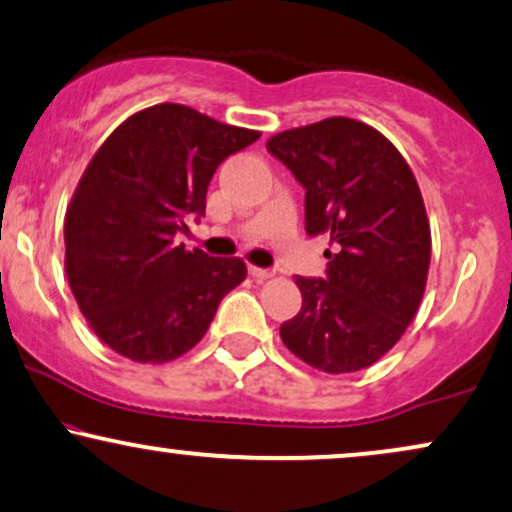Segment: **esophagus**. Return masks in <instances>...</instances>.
<instances>
[{
    "label": "esophagus",
    "instance_id": "obj_1",
    "mask_svg": "<svg viewBox=\"0 0 512 512\" xmlns=\"http://www.w3.org/2000/svg\"><path fill=\"white\" fill-rule=\"evenodd\" d=\"M250 276L255 281H264V279H272L274 272L272 269H262V267H250Z\"/></svg>",
    "mask_w": 512,
    "mask_h": 512
}]
</instances>
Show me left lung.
Wrapping results in <instances>:
<instances>
[{
	"label": "left lung",
	"mask_w": 512,
	"mask_h": 512,
	"mask_svg": "<svg viewBox=\"0 0 512 512\" xmlns=\"http://www.w3.org/2000/svg\"><path fill=\"white\" fill-rule=\"evenodd\" d=\"M305 188V231L326 233L324 279L295 276L303 307L281 341L329 374L357 372L405 334L427 286L432 233L408 162L367 123L334 116L269 138Z\"/></svg>",
	"instance_id": "left-lung-1"
}]
</instances>
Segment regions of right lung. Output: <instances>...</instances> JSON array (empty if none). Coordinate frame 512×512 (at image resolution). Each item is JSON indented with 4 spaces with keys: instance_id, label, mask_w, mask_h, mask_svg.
Listing matches in <instances>:
<instances>
[{
    "instance_id": "1",
    "label": "right lung",
    "mask_w": 512,
    "mask_h": 512,
    "mask_svg": "<svg viewBox=\"0 0 512 512\" xmlns=\"http://www.w3.org/2000/svg\"><path fill=\"white\" fill-rule=\"evenodd\" d=\"M260 138L183 104L133 114L104 140L64 221L66 276L92 331L133 362H169L207 334L248 274L238 257L176 245L205 214L217 166Z\"/></svg>"
}]
</instances>
